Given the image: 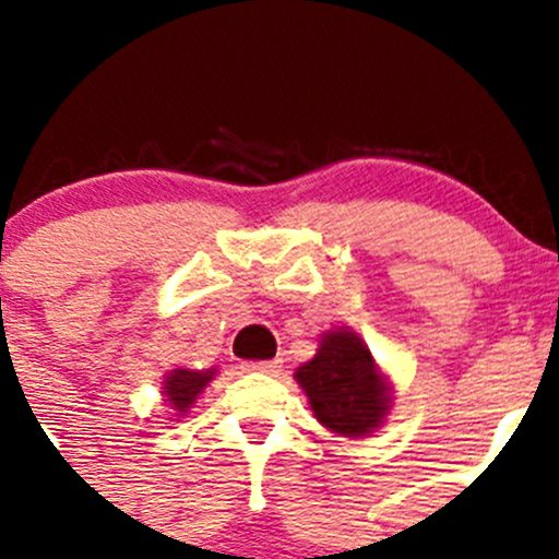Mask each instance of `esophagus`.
I'll list each match as a JSON object with an SVG mask.
<instances>
[{
	"label": "esophagus",
	"mask_w": 559,
	"mask_h": 559,
	"mask_svg": "<svg viewBox=\"0 0 559 559\" xmlns=\"http://www.w3.org/2000/svg\"><path fill=\"white\" fill-rule=\"evenodd\" d=\"M243 371H257V373H275L281 369L278 360H247V364H241Z\"/></svg>",
	"instance_id": "esophagus-1"
}]
</instances>
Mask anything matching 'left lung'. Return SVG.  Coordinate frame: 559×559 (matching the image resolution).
I'll use <instances>...</instances> for the list:
<instances>
[{
	"instance_id": "1",
	"label": "left lung",
	"mask_w": 559,
	"mask_h": 559,
	"mask_svg": "<svg viewBox=\"0 0 559 559\" xmlns=\"http://www.w3.org/2000/svg\"><path fill=\"white\" fill-rule=\"evenodd\" d=\"M297 382L308 392L318 421L340 435L360 438L388 414L384 379L373 369L369 347L349 331L323 336L316 358L297 369Z\"/></svg>"
}]
</instances>
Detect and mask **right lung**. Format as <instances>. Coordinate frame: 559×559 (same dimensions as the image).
Here are the masks:
<instances>
[{"instance_id": "obj_1", "label": "right lung", "mask_w": 559, "mask_h": 559, "mask_svg": "<svg viewBox=\"0 0 559 559\" xmlns=\"http://www.w3.org/2000/svg\"><path fill=\"white\" fill-rule=\"evenodd\" d=\"M214 371H188V369H175L167 377V401L171 403V408L175 411H186L190 408V403L195 401V395H199L201 390L206 388V382L212 379Z\"/></svg>"}]
</instances>
